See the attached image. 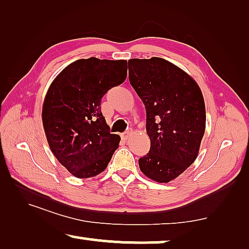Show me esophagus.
<instances>
[{
    "instance_id": "34e87169",
    "label": "esophagus",
    "mask_w": 249,
    "mask_h": 249,
    "mask_svg": "<svg viewBox=\"0 0 249 249\" xmlns=\"http://www.w3.org/2000/svg\"><path fill=\"white\" fill-rule=\"evenodd\" d=\"M129 134H130V132L129 131H124V132H122L121 133V138L122 139H128V137H129Z\"/></svg>"
}]
</instances>
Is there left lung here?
Segmentation results:
<instances>
[{"label":"left lung","mask_w":249,"mask_h":249,"mask_svg":"<svg viewBox=\"0 0 249 249\" xmlns=\"http://www.w3.org/2000/svg\"><path fill=\"white\" fill-rule=\"evenodd\" d=\"M129 81L146 111L149 153L139 159L146 177L168 183L197 157L205 131V104L195 80L160 57L128 60Z\"/></svg>","instance_id":"obj_1"}]
</instances>
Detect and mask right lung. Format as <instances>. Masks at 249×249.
<instances>
[{
  "mask_svg": "<svg viewBox=\"0 0 249 249\" xmlns=\"http://www.w3.org/2000/svg\"><path fill=\"white\" fill-rule=\"evenodd\" d=\"M127 60L78 59L63 69L45 97L42 119L52 152L76 178L107 168L120 136L110 132L101 99L127 78Z\"/></svg>",
  "mask_w": 249,
  "mask_h": 249,
  "instance_id": "add662e5",
  "label": "right lung"
}]
</instances>
